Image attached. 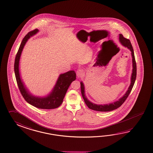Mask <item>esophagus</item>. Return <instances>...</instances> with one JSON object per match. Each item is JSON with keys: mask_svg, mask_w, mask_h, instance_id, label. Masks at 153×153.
I'll return each mask as SVG.
<instances>
[{"mask_svg": "<svg viewBox=\"0 0 153 153\" xmlns=\"http://www.w3.org/2000/svg\"><path fill=\"white\" fill-rule=\"evenodd\" d=\"M84 75V72L83 69H79L76 72V75L77 78H79V77H82Z\"/></svg>", "mask_w": 153, "mask_h": 153, "instance_id": "34e87169", "label": "esophagus"}]
</instances>
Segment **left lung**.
<instances>
[{"label": "left lung", "instance_id": "1", "mask_svg": "<svg viewBox=\"0 0 153 153\" xmlns=\"http://www.w3.org/2000/svg\"><path fill=\"white\" fill-rule=\"evenodd\" d=\"M119 41L121 43V44L123 46H125L128 49H129L130 51L131 52V56H132V62H133V71L132 74L131 76V83L130 84L129 87L128 88V89L126 92V94L123 96L121 98H120L118 101H116L115 102H113L111 103L107 104H96L91 102L89 100H88L86 96L85 95V88L84 85L82 82H81V89L82 95L84 101L85 102V104H87L88 107L90 109L94 110L95 111H110L114 110L118 108L121 106V105L123 104L124 101L126 100L127 97L129 95L131 90L133 89V86L135 82L136 78V63L135 58L134 56V52L133 50V46L130 43V40L128 39H126L123 36L122 34L119 35Z\"/></svg>", "mask_w": 153, "mask_h": 153}]
</instances>
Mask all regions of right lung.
I'll return each instance as SVG.
<instances>
[{"label": "right lung", "instance_id": "obj_1", "mask_svg": "<svg viewBox=\"0 0 153 153\" xmlns=\"http://www.w3.org/2000/svg\"><path fill=\"white\" fill-rule=\"evenodd\" d=\"M38 32V29H35L32 31L29 32L22 41L17 53L15 58L14 70L16 78L20 93L22 94L25 100L28 103L39 109H55L59 107L62 103L64 96L70 84L72 82L75 81L76 79V74L75 71L73 70L61 74L59 76L57 82L55 84V87L53 88L52 91L48 96L43 97L32 95L29 92L27 88H26V86L24 85L23 82L20 78L19 70V60L23 49L27 41L30 38L36 35Z\"/></svg>", "mask_w": 153, "mask_h": 153}]
</instances>
